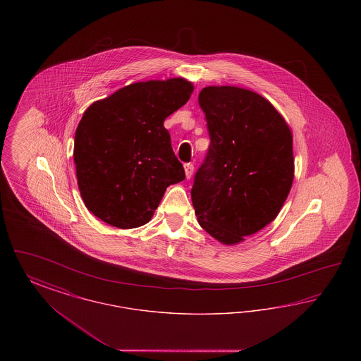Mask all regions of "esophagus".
<instances>
[{"mask_svg": "<svg viewBox=\"0 0 361 361\" xmlns=\"http://www.w3.org/2000/svg\"><path fill=\"white\" fill-rule=\"evenodd\" d=\"M184 169H185V176H187V178H190L192 177V174H193V164H185L184 165Z\"/></svg>", "mask_w": 361, "mask_h": 361, "instance_id": "34e87169", "label": "esophagus"}]
</instances>
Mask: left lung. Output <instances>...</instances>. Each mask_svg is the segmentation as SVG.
Segmentation results:
<instances>
[{
  "instance_id": "1",
  "label": "left lung",
  "mask_w": 361,
  "mask_h": 361,
  "mask_svg": "<svg viewBox=\"0 0 361 361\" xmlns=\"http://www.w3.org/2000/svg\"><path fill=\"white\" fill-rule=\"evenodd\" d=\"M209 146L190 190L199 224L234 245L271 224L293 181L290 127L275 106L237 86H207L199 94Z\"/></svg>"
}]
</instances>
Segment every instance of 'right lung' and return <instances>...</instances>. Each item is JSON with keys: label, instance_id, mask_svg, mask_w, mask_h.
<instances>
[{"label": "right lung", "instance_id": "obj_1", "mask_svg": "<svg viewBox=\"0 0 361 361\" xmlns=\"http://www.w3.org/2000/svg\"><path fill=\"white\" fill-rule=\"evenodd\" d=\"M192 92L184 78L135 82L86 109L74 137V164L94 216L119 228L143 226L166 188L185 178L164 121Z\"/></svg>", "mask_w": 361, "mask_h": 361}]
</instances>
